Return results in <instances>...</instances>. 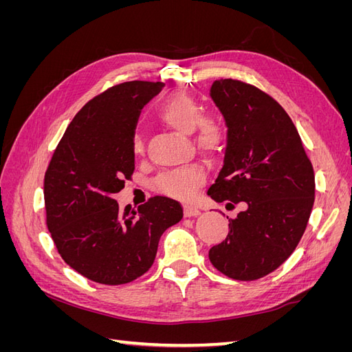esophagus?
Instances as JSON below:
<instances>
[{"label":"esophagus","instance_id":"1","mask_svg":"<svg viewBox=\"0 0 352 352\" xmlns=\"http://www.w3.org/2000/svg\"><path fill=\"white\" fill-rule=\"evenodd\" d=\"M185 217H197L201 214V211L195 206H184Z\"/></svg>","mask_w":352,"mask_h":352}]
</instances>
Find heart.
I'll return each instance as SVG.
<instances>
[{
  "instance_id": "1",
  "label": "heart",
  "mask_w": 352,
  "mask_h": 352,
  "mask_svg": "<svg viewBox=\"0 0 352 352\" xmlns=\"http://www.w3.org/2000/svg\"><path fill=\"white\" fill-rule=\"evenodd\" d=\"M158 119L182 135L194 133L197 150L208 157L219 155L226 144V131L219 120L204 119L201 105L185 92H173L164 100L158 110ZM145 144L141 133L132 138V151L136 155L144 154ZM206 182V170L199 164H190L182 168L162 173L154 182L155 190L166 197L179 201L192 198L197 189Z\"/></svg>"
}]
</instances>
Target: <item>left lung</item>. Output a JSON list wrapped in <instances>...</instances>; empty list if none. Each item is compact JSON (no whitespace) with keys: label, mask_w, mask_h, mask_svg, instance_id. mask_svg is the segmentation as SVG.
<instances>
[{"label":"left lung","mask_w":352,"mask_h":352,"mask_svg":"<svg viewBox=\"0 0 352 352\" xmlns=\"http://www.w3.org/2000/svg\"><path fill=\"white\" fill-rule=\"evenodd\" d=\"M210 97L228 127L223 167L208 189L216 202H245L226 239L208 252L235 280H255L283 264L302 238L314 204V172L291 117L270 95L233 79Z\"/></svg>","instance_id":"left-lung-1"}]
</instances>
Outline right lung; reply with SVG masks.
<instances>
[{"label": "right lung", "mask_w": 352, "mask_h": 352, "mask_svg": "<svg viewBox=\"0 0 352 352\" xmlns=\"http://www.w3.org/2000/svg\"><path fill=\"white\" fill-rule=\"evenodd\" d=\"M163 82L109 88L73 117L44 179L47 226L61 258L85 278L123 285L151 267L164 230L182 220L177 201L154 197L133 210L114 194L135 170L132 138Z\"/></svg>", "instance_id": "right-lung-1"}]
</instances>
